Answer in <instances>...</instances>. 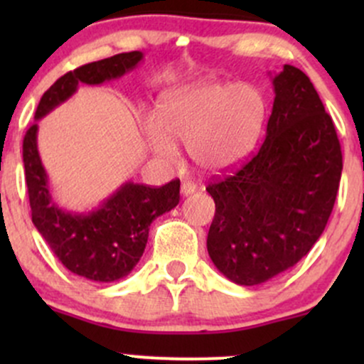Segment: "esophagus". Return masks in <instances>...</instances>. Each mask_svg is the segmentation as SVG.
Segmentation results:
<instances>
[{
	"mask_svg": "<svg viewBox=\"0 0 364 364\" xmlns=\"http://www.w3.org/2000/svg\"><path fill=\"white\" fill-rule=\"evenodd\" d=\"M196 191V185L193 181H183L181 183V193L183 195H191Z\"/></svg>",
	"mask_w": 364,
	"mask_h": 364,
	"instance_id": "1",
	"label": "esophagus"
}]
</instances>
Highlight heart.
<instances>
[{
	"mask_svg": "<svg viewBox=\"0 0 364 364\" xmlns=\"http://www.w3.org/2000/svg\"><path fill=\"white\" fill-rule=\"evenodd\" d=\"M267 102L252 83L207 82L169 94L159 107V129L147 124L150 147L159 157L174 161L188 147L195 164L223 171L240 162L260 135Z\"/></svg>",
	"mask_w": 364,
	"mask_h": 364,
	"instance_id": "obj_1",
	"label": "heart"
}]
</instances>
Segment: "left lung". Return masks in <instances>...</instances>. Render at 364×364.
<instances>
[{
  "mask_svg": "<svg viewBox=\"0 0 364 364\" xmlns=\"http://www.w3.org/2000/svg\"><path fill=\"white\" fill-rule=\"evenodd\" d=\"M272 83L274 107L260 149L207 186L215 202L208 255L240 286L269 281L308 255L339 191L341 144L310 78L284 65Z\"/></svg>",
  "mask_w": 364,
  "mask_h": 364,
  "instance_id": "1",
  "label": "left lung"
}]
</instances>
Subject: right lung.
Returning a JSON list of instances; mask_svg holds the SVG:
<instances>
[{
	"label": "right lung",
	"instance_id": "add662e5",
	"mask_svg": "<svg viewBox=\"0 0 364 364\" xmlns=\"http://www.w3.org/2000/svg\"><path fill=\"white\" fill-rule=\"evenodd\" d=\"M141 58L140 51L121 53L63 75L44 92L34 118H44L72 97L78 83L99 85L114 80L135 68ZM23 168L37 231L70 272L95 282L127 277L144 255L152 220L179 203V179L154 188L128 181L95 210H63L49 193L48 174L37 150V123L23 136Z\"/></svg>",
	"mask_w": 364,
	"mask_h": 364
}]
</instances>
